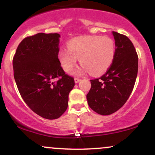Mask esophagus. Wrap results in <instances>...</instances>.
<instances>
[{"mask_svg":"<svg viewBox=\"0 0 155 155\" xmlns=\"http://www.w3.org/2000/svg\"><path fill=\"white\" fill-rule=\"evenodd\" d=\"M80 81H81V79H78V78H75V79H74V81H75V83H79Z\"/></svg>","mask_w":155,"mask_h":155,"instance_id":"34e87169","label":"esophagus"}]
</instances>
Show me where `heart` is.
I'll use <instances>...</instances> for the list:
<instances>
[{"instance_id":"obj_1","label":"heart","mask_w":155,"mask_h":155,"mask_svg":"<svg viewBox=\"0 0 155 155\" xmlns=\"http://www.w3.org/2000/svg\"><path fill=\"white\" fill-rule=\"evenodd\" d=\"M68 49L61 50L58 59L65 72L69 73L77 65L78 59L82 65L75 74L90 71L92 76H101L111 67L115 56V43L107 36H82L73 38Z\"/></svg>"}]
</instances>
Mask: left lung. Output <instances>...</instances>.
Returning a JSON list of instances; mask_svg holds the SVG:
<instances>
[{"mask_svg":"<svg viewBox=\"0 0 155 155\" xmlns=\"http://www.w3.org/2000/svg\"><path fill=\"white\" fill-rule=\"evenodd\" d=\"M115 56L111 67L101 78L90 80L87 104L96 113L109 115L119 110L130 95L138 74V54L125 35L112 32Z\"/></svg>","mask_w":155,"mask_h":155,"instance_id":"1","label":"left lung"}]
</instances>
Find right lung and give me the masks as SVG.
<instances>
[{
	"label": "right lung",
	"mask_w": 155,
	"mask_h": 155,
	"mask_svg": "<svg viewBox=\"0 0 155 155\" xmlns=\"http://www.w3.org/2000/svg\"><path fill=\"white\" fill-rule=\"evenodd\" d=\"M60 38L58 33H44L27 37L13 58L14 76L22 99L32 111L47 120L59 118L66 111L69 92L75 85L58 59Z\"/></svg>",
	"instance_id": "obj_1"
}]
</instances>
